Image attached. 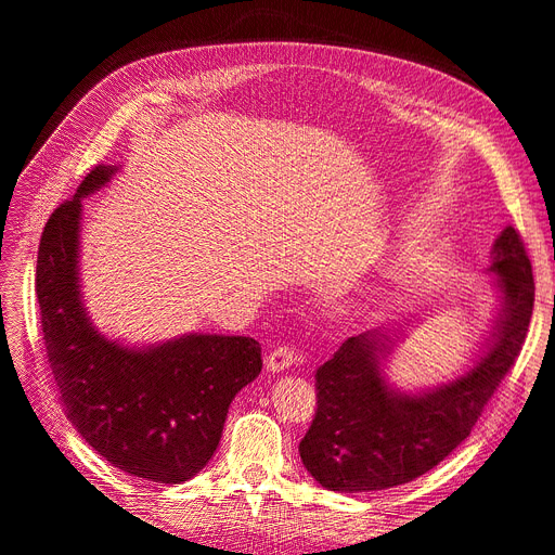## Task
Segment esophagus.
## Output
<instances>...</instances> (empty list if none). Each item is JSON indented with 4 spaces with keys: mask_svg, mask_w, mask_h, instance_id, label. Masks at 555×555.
<instances>
[{
    "mask_svg": "<svg viewBox=\"0 0 555 555\" xmlns=\"http://www.w3.org/2000/svg\"><path fill=\"white\" fill-rule=\"evenodd\" d=\"M294 361H296L294 349L275 347L273 351H268V357H266L263 363H266L268 373H282V371H287V367H292Z\"/></svg>",
    "mask_w": 555,
    "mask_h": 555,
    "instance_id": "1",
    "label": "esophagus"
}]
</instances>
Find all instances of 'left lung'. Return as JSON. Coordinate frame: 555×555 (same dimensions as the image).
<instances>
[{"mask_svg":"<svg viewBox=\"0 0 555 555\" xmlns=\"http://www.w3.org/2000/svg\"><path fill=\"white\" fill-rule=\"evenodd\" d=\"M493 328L465 373L422 391H402L384 367L405 331H365L347 338L319 367L317 412L298 451L328 491H384L426 475L477 424L526 343L534 304L532 266L514 227L491 247Z\"/></svg>","mask_w":555,"mask_h":555,"instance_id":"obj_1","label":"left lung"}]
</instances>
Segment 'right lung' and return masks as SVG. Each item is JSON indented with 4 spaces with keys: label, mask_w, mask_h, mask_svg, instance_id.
<instances>
[{
    "label": "right lung",
    "mask_w": 555,
    "mask_h": 555,
    "mask_svg": "<svg viewBox=\"0 0 555 555\" xmlns=\"http://www.w3.org/2000/svg\"><path fill=\"white\" fill-rule=\"evenodd\" d=\"M120 169L94 166L46 222L37 298L48 363L66 418L99 456L131 477L182 483L212 459L231 400L261 373V345L188 333L129 347L92 324L80 292L82 198Z\"/></svg>",
    "instance_id": "right-lung-1"
}]
</instances>
